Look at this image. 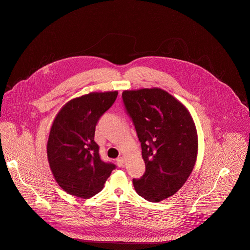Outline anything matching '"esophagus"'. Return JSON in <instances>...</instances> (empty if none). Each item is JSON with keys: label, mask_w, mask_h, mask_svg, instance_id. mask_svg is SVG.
<instances>
[{"label": "esophagus", "mask_w": 250, "mask_h": 250, "mask_svg": "<svg viewBox=\"0 0 250 250\" xmlns=\"http://www.w3.org/2000/svg\"><path fill=\"white\" fill-rule=\"evenodd\" d=\"M116 164L118 167H123L124 165V158L123 157H119L116 159Z\"/></svg>", "instance_id": "34e87169"}]
</instances>
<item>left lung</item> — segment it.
<instances>
[{
    "label": "left lung",
    "instance_id": "8db88e82",
    "mask_svg": "<svg viewBox=\"0 0 250 250\" xmlns=\"http://www.w3.org/2000/svg\"><path fill=\"white\" fill-rule=\"evenodd\" d=\"M122 100L132 118L146 171L133 179L137 193L157 203L175 194L193 170L198 137L187 108L160 88L126 90Z\"/></svg>",
    "mask_w": 250,
    "mask_h": 250
}]
</instances>
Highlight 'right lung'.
Returning a JSON list of instances; mask_svg holds the SVG:
<instances>
[{"label": "right lung", "instance_id": "1", "mask_svg": "<svg viewBox=\"0 0 250 250\" xmlns=\"http://www.w3.org/2000/svg\"><path fill=\"white\" fill-rule=\"evenodd\" d=\"M118 92H92L68 102L57 113L47 141V159L58 185L67 193L90 198L115 168L104 162L94 141L96 125Z\"/></svg>", "mask_w": 250, "mask_h": 250}]
</instances>
